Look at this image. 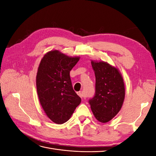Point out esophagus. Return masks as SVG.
I'll use <instances>...</instances> for the list:
<instances>
[{
	"label": "esophagus",
	"instance_id": "esophagus-1",
	"mask_svg": "<svg viewBox=\"0 0 156 156\" xmlns=\"http://www.w3.org/2000/svg\"><path fill=\"white\" fill-rule=\"evenodd\" d=\"M77 94H78V96H79L81 97V98H84V94H83L82 92H81V91L77 92Z\"/></svg>",
	"mask_w": 156,
	"mask_h": 156
}]
</instances>
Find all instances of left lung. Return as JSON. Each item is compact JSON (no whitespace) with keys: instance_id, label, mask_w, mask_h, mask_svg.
I'll use <instances>...</instances> for the list:
<instances>
[{"instance_id":"8db88e82","label":"left lung","mask_w":156,"mask_h":156,"mask_svg":"<svg viewBox=\"0 0 156 156\" xmlns=\"http://www.w3.org/2000/svg\"><path fill=\"white\" fill-rule=\"evenodd\" d=\"M96 76V94L89 100L97 120L106 123L120 111L125 98V85L119 69L104 61L91 60Z\"/></svg>"}]
</instances>
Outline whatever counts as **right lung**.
I'll return each mask as SVG.
<instances>
[{"label": "right lung", "instance_id": "add662e5", "mask_svg": "<svg viewBox=\"0 0 156 156\" xmlns=\"http://www.w3.org/2000/svg\"><path fill=\"white\" fill-rule=\"evenodd\" d=\"M79 58L52 50L45 54L37 68L36 88L40 103L55 124L67 122L81 101L73 90L69 76Z\"/></svg>", "mask_w": 156, "mask_h": 156}]
</instances>
